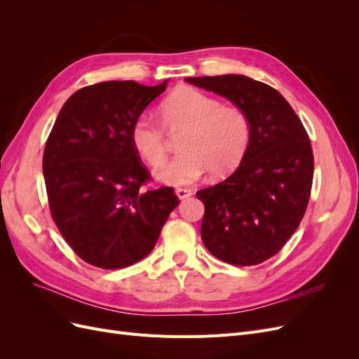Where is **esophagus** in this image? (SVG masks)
Returning <instances> with one entry per match:
<instances>
[{"label":"esophagus","mask_w":359,"mask_h":359,"mask_svg":"<svg viewBox=\"0 0 359 359\" xmlns=\"http://www.w3.org/2000/svg\"><path fill=\"white\" fill-rule=\"evenodd\" d=\"M175 194L178 196V199H187L189 196H191V190H189V189H177Z\"/></svg>","instance_id":"esophagus-1"}]
</instances>
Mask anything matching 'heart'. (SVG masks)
I'll return each mask as SVG.
<instances>
[{"label":"heart","mask_w":359,"mask_h":359,"mask_svg":"<svg viewBox=\"0 0 359 359\" xmlns=\"http://www.w3.org/2000/svg\"><path fill=\"white\" fill-rule=\"evenodd\" d=\"M161 121L169 132L184 130L181 153L163 166L156 177L168 186H190L210 170L212 177L231 173L244 158L252 123L236 106L193 88H181L161 103ZM136 154L151 168H158L166 157L165 130L148 115H140L130 128Z\"/></svg>","instance_id":"1"}]
</instances>
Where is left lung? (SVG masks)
<instances>
[{
  "label": "left lung",
  "mask_w": 359,
  "mask_h": 359,
  "mask_svg": "<svg viewBox=\"0 0 359 359\" xmlns=\"http://www.w3.org/2000/svg\"><path fill=\"white\" fill-rule=\"evenodd\" d=\"M186 82L226 97L252 123L238 169L196 193L205 205L202 241L223 262L262 264L283 248L307 210L314 170L309 135L285 97L264 82L244 74Z\"/></svg>",
  "instance_id": "1"
}]
</instances>
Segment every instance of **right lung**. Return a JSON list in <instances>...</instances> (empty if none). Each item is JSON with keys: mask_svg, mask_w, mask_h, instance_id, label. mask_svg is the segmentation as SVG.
Wrapping results in <instances>:
<instances>
[{"mask_svg": "<svg viewBox=\"0 0 359 359\" xmlns=\"http://www.w3.org/2000/svg\"><path fill=\"white\" fill-rule=\"evenodd\" d=\"M168 81L145 86L109 81L85 86L64 103L43 154L52 219L85 262L103 269L133 265L151 253L180 203L172 187L149 180L130 128Z\"/></svg>", "mask_w": 359, "mask_h": 359, "instance_id": "obj_1", "label": "right lung"}]
</instances>
